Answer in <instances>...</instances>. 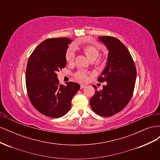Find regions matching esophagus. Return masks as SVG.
I'll return each mask as SVG.
<instances>
[{
    "mask_svg": "<svg viewBox=\"0 0 160 160\" xmlns=\"http://www.w3.org/2000/svg\"><path fill=\"white\" fill-rule=\"evenodd\" d=\"M85 87V85H80V88H81V89H83Z\"/></svg>",
    "mask_w": 160,
    "mask_h": 160,
    "instance_id": "34e87169",
    "label": "esophagus"
}]
</instances>
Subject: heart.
<instances>
[{
	"instance_id": "heart-1",
	"label": "heart",
	"mask_w": 160,
	"mask_h": 160,
	"mask_svg": "<svg viewBox=\"0 0 160 160\" xmlns=\"http://www.w3.org/2000/svg\"><path fill=\"white\" fill-rule=\"evenodd\" d=\"M83 51L85 54L89 57V59L92 60H96L100 55V51L98 48L90 45H87L83 47ZM66 61L69 62H71L74 61L75 59V52L72 48H69L67 51L65 55ZM75 78L81 82H85L88 79V73L83 71H79L75 72Z\"/></svg>"
}]
</instances>
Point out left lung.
I'll use <instances>...</instances> for the list:
<instances>
[{
	"label": "left lung",
	"instance_id": "8db88e82",
	"mask_svg": "<svg viewBox=\"0 0 160 160\" xmlns=\"http://www.w3.org/2000/svg\"><path fill=\"white\" fill-rule=\"evenodd\" d=\"M109 51L107 65L98 81L107 83L102 90H96L90 99L95 113L110 117L125 108L132 98L136 80V68L127 47L118 38L99 37ZM97 89V87L93 85Z\"/></svg>",
	"mask_w": 160,
	"mask_h": 160
}]
</instances>
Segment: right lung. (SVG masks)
Returning <instances> with one entry per match:
<instances>
[{"label":"right lung","instance_id":"obj_1","mask_svg":"<svg viewBox=\"0 0 160 160\" xmlns=\"http://www.w3.org/2000/svg\"><path fill=\"white\" fill-rule=\"evenodd\" d=\"M69 38H52L42 41L28 58L26 87L28 98L38 112L58 118L70 110L73 96L80 89L74 82L60 85L57 72L65 68Z\"/></svg>","mask_w":160,"mask_h":160}]
</instances>
